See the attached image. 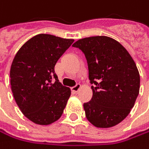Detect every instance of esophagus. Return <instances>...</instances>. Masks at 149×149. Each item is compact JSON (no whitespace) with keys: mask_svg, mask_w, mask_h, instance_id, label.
<instances>
[{"mask_svg":"<svg viewBox=\"0 0 149 149\" xmlns=\"http://www.w3.org/2000/svg\"><path fill=\"white\" fill-rule=\"evenodd\" d=\"M80 88H81V85L80 84H77L75 86H73L72 87V91H74V92H79V90H80Z\"/></svg>","mask_w":149,"mask_h":149,"instance_id":"1","label":"esophagus"}]
</instances>
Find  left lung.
Segmentation results:
<instances>
[{"label": "left lung", "instance_id": "left-lung-1", "mask_svg": "<svg viewBox=\"0 0 149 149\" xmlns=\"http://www.w3.org/2000/svg\"><path fill=\"white\" fill-rule=\"evenodd\" d=\"M87 60L93 98L84 104L86 119L96 127L120 123L134 107L140 91V74L128 51L113 38L86 37L74 42Z\"/></svg>", "mask_w": 149, "mask_h": 149}]
</instances>
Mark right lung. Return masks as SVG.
Returning <instances> with one entry per match:
<instances>
[{
  "mask_svg": "<svg viewBox=\"0 0 149 149\" xmlns=\"http://www.w3.org/2000/svg\"><path fill=\"white\" fill-rule=\"evenodd\" d=\"M73 42L39 34L28 40L14 57L10 68L13 96L24 116L37 125L56 121L70 96V89L59 82L54 68Z\"/></svg>",
  "mask_w": 149,
  "mask_h": 149,
  "instance_id": "right-lung-1",
  "label": "right lung"
}]
</instances>
